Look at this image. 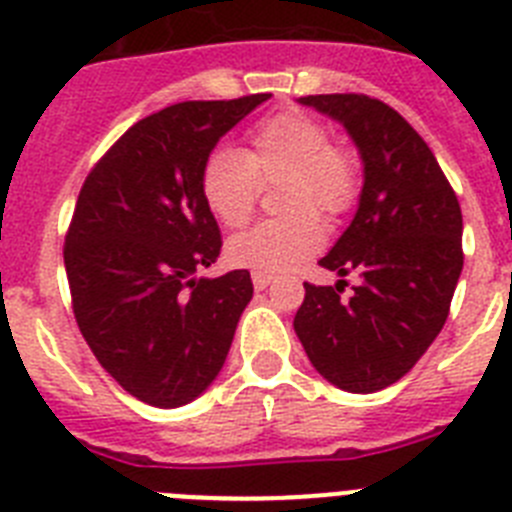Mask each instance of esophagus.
<instances>
[{"label":"esophagus","instance_id":"1","mask_svg":"<svg viewBox=\"0 0 512 512\" xmlns=\"http://www.w3.org/2000/svg\"><path fill=\"white\" fill-rule=\"evenodd\" d=\"M251 279H253V287H256V290H266V287L272 285L274 277L266 272H253Z\"/></svg>","mask_w":512,"mask_h":512}]
</instances>
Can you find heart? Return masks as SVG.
Returning <instances> with one entry per match:
<instances>
[{"instance_id":"obj_1","label":"heart","mask_w":512,"mask_h":512,"mask_svg":"<svg viewBox=\"0 0 512 512\" xmlns=\"http://www.w3.org/2000/svg\"><path fill=\"white\" fill-rule=\"evenodd\" d=\"M282 181L279 209L272 217L227 240V261L240 269L279 274L310 259L323 246L321 214L342 217L362 191L355 150L331 142L329 129L310 113L277 111L248 134L246 150L209 152L202 165V199L225 227L251 220L259 183Z\"/></svg>"}]
</instances>
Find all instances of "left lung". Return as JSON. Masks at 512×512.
Returning a JSON list of instances; mask_svg holds the SVG:
<instances>
[{
    "label": "left lung",
    "mask_w": 512,
    "mask_h": 512,
    "mask_svg": "<svg viewBox=\"0 0 512 512\" xmlns=\"http://www.w3.org/2000/svg\"><path fill=\"white\" fill-rule=\"evenodd\" d=\"M303 106L349 131L365 165L355 220L318 264L360 285L305 282L295 334L334 386L373 393L404 378L443 329L464 269L461 207L412 124L360 93L305 95Z\"/></svg>",
    "instance_id": "1"
}]
</instances>
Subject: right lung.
Here are the masks:
<instances>
[{
    "mask_svg": "<svg viewBox=\"0 0 512 512\" xmlns=\"http://www.w3.org/2000/svg\"><path fill=\"white\" fill-rule=\"evenodd\" d=\"M266 98L152 113L82 183L64 240L74 318L106 373L144 404L173 409L207 391L253 295L248 269L196 277L222 248L199 178L222 134Z\"/></svg>",
    "mask_w": 512,
    "mask_h": 512,
    "instance_id": "right-lung-1",
    "label": "right lung"
}]
</instances>
